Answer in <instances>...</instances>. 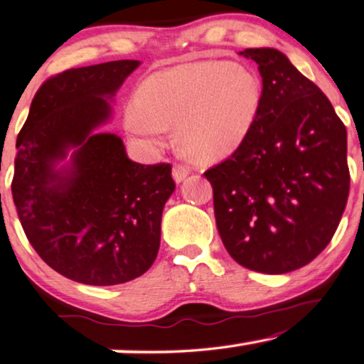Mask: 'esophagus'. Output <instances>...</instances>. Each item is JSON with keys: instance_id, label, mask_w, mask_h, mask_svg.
I'll return each instance as SVG.
<instances>
[{"instance_id": "obj_1", "label": "esophagus", "mask_w": 364, "mask_h": 364, "mask_svg": "<svg viewBox=\"0 0 364 364\" xmlns=\"http://www.w3.org/2000/svg\"><path fill=\"white\" fill-rule=\"evenodd\" d=\"M188 173H191V169H188V167L183 166V164H176V166H173V169H172V177L177 183L186 181Z\"/></svg>"}]
</instances>
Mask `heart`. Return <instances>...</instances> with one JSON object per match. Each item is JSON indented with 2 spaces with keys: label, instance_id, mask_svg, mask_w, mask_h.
<instances>
[{
  "label": "heart",
  "instance_id": "1",
  "mask_svg": "<svg viewBox=\"0 0 364 364\" xmlns=\"http://www.w3.org/2000/svg\"><path fill=\"white\" fill-rule=\"evenodd\" d=\"M262 102L261 80L231 62L208 60L156 73L141 85L138 103L126 108V128L156 143L176 126L186 154L197 159L228 156L245 143Z\"/></svg>",
  "mask_w": 364,
  "mask_h": 364
}]
</instances>
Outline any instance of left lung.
<instances>
[{"instance_id": "1", "label": "left lung", "mask_w": 364, "mask_h": 364, "mask_svg": "<svg viewBox=\"0 0 364 364\" xmlns=\"http://www.w3.org/2000/svg\"><path fill=\"white\" fill-rule=\"evenodd\" d=\"M240 54L257 64L261 109L245 143L205 177L230 256L251 271L286 274L315 259L338 228L350 192L346 128L282 52Z\"/></svg>"}]
</instances>
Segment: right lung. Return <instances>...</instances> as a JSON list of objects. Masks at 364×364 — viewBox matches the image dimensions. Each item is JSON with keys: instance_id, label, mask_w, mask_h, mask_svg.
<instances>
[{"instance_id": "add662e5", "label": "right lung", "mask_w": 364, "mask_h": 364, "mask_svg": "<svg viewBox=\"0 0 364 364\" xmlns=\"http://www.w3.org/2000/svg\"><path fill=\"white\" fill-rule=\"evenodd\" d=\"M139 64L113 60L47 78L16 139L11 192L24 233L46 264L88 286L123 284L149 269L176 188L171 164H138L117 134L95 133ZM70 149L71 164L57 170Z\"/></svg>"}]
</instances>
